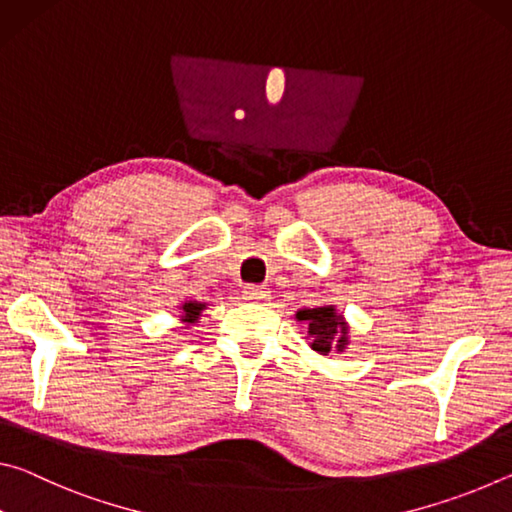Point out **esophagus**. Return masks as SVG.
<instances>
[{"mask_svg":"<svg viewBox=\"0 0 512 512\" xmlns=\"http://www.w3.org/2000/svg\"><path fill=\"white\" fill-rule=\"evenodd\" d=\"M241 293H244V300H248V302H259L268 296L266 287H257V284H248V287H244V291Z\"/></svg>","mask_w":512,"mask_h":512,"instance_id":"34e87169","label":"esophagus"}]
</instances>
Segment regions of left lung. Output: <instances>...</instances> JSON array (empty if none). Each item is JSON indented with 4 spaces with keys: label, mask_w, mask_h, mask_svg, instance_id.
I'll list each match as a JSON object with an SVG mask.
<instances>
[{
    "label": "left lung",
    "mask_w": 512,
    "mask_h": 512,
    "mask_svg": "<svg viewBox=\"0 0 512 512\" xmlns=\"http://www.w3.org/2000/svg\"><path fill=\"white\" fill-rule=\"evenodd\" d=\"M296 318L300 323H307L309 348L323 357L332 352H345L350 345V325L334 305L300 309Z\"/></svg>",
    "instance_id": "8db88e82"
}]
</instances>
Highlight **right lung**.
Masks as SVG:
<instances>
[{"label": "right lung", "instance_id": "1", "mask_svg": "<svg viewBox=\"0 0 512 512\" xmlns=\"http://www.w3.org/2000/svg\"><path fill=\"white\" fill-rule=\"evenodd\" d=\"M203 309H207V302H198V300H185L180 305V323L185 325H194L201 318Z\"/></svg>", "mask_w": 512, "mask_h": 512}]
</instances>
